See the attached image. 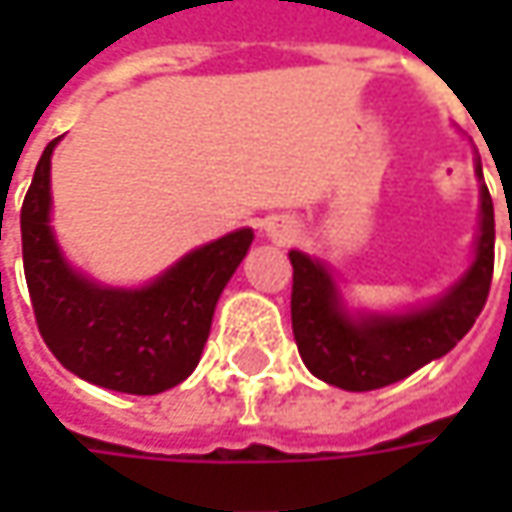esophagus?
<instances>
[{"instance_id":"1","label":"esophagus","mask_w":512,"mask_h":512,"mask_svg":"<svg viewBox=\"0 0 512 512\" xmlns=\"http://www.w3.org/2000/svg\"><path fill=\"white\" fill-rule=\"evenodd\" d=\"M267 233H270L276 242H290V236H293V225H290L287 219H276V222H270V225H267Z\"/></svg>"}]
</instances>
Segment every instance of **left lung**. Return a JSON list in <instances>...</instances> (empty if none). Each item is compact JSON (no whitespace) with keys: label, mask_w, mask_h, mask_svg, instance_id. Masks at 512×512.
<instances>
[{"label":"left lung","mask_w":512,"mask_h":512,"mask_svg":"<svg viewBox=\"0 0 512 512\" xmlns=\"http://www.w3.org/2000/svg\"><path fill=\"white\" fill-rule=\"evenodd\" d=\"M476 173L482 179V165ZM493 242V199L487 185H482V236L476 262L462 282L436 305L419 313L370 316L359 322L342 313L336 287L325 267L299 250H290V319L307 370L333 387L364 393L399 382L422 364L442 359L473 327L487 302L493 282Z\"/></svg>","instance_id":"8db88e82"}]
</instances>
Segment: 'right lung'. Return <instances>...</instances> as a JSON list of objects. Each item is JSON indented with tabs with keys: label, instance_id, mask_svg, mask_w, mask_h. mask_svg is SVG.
<instances>
[{
	"label": "right lung",
	"instance_id": "1",
	"mask_svg": "<svg viewBox=\"0 0 512 512\" xmlns=\"http://www.w3.org/2000/svg\"><path fill=\"white\" fill-rule=\"evenodd\" d=\"M22 202V262L36 327L50 353L90 384L153 396L185 382L199 364L213 310L245 259L253 230H236L187 253L142 290H110L76 276L48 225L50 153Z\"/></svg>",
	"mask_w": 512,
	"mask_h": 512
}]
</instances>
